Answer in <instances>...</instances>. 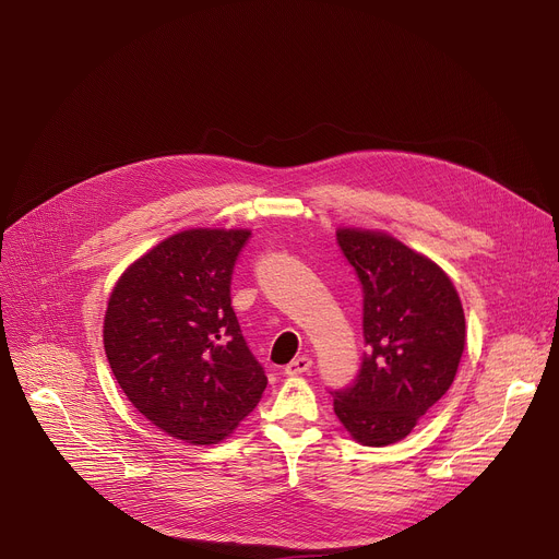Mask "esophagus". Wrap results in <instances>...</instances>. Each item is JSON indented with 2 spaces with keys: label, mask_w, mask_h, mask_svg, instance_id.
I'll list each match as a JSON object with an SVG mask.
<instances>
[{
  "label": "esophagus",
  "mask_w": 559,
  "mask_h": 559,
  "mask_svg": "<svg viewBox=\"0 0 559 559\" xmlns=\"http://www.w3.org/2000/svg\"><path fill=\"white\" fill-rule=\"evenodd\" d=\"M309 367H311V358H309V356H298V358H294V360L285 367V373H287V376H300V373L309 371Z\"/></svg>",
  "instance_id": "obj_1"
}]
</instances>
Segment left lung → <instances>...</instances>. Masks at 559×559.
Segmentation results:
<instances>
[{
	"label": "left lung",
	"instance_id": "obj_1",
	"mask_svg": "<svg viewBox=\"0 0 559 559\" xmlns=\"http://www.w3.org/2000/svg\"><path fill=\"white\" fill-rule=\"evenodd\" d=\"M336 241L362 285L367 352L354 384L332 391L354 440L386 447L412 433L449 391L464 352V311L451 278L384 231L343 227Z\"/></svg>",
	"mask_w": 559,
	"mask_h": 559
}]
</instances>
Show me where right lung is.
I'll list each match as a JSON object with an SVG mask.
<instances>
[{"label": "right lung", "mask_w": 559, "mask_h": 559, "mask_svg": "<svg viewBox=\"0 0 559 559\" xmlns=\"http://www.w3.org/2000/svg\"><path fill=\"white\" fill-rule=\"evenodd\" d=\"M248 229H186L117 281L104 347L128 401L190 444H216L267 386L231 309V272Z\"/></svg>", "instance_id": "1"}]
</instances>
